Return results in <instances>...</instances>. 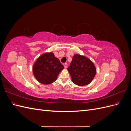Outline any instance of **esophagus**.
Instances as JSON below:
<instances>
[{
  "mask_svg": "<svg viewBox=\"0 0 131 131\" xmlns=\"http://www.w3.org/2000/svg\"><path fill=\"white\" fill-rule=\"evenodd\" d=\"M64 68H67V67H68V64H67V63H64Z\"/></svg>",
  "mask_w": 131,
  "mask_h": 131,
  "instance_id": "1",
  "label": "esophagus"
}]
</instances>
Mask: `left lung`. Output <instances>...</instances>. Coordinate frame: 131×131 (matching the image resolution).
I'll return each instance as SVG.
<instances>
[{
  "mask_svg": "<svg viewBox=\"0 0 131 131\" xmlns=\"http://www.w3.org/2000/svg\"><path fill=\"white\" fill-rule=\"evenodd\" d=\"M68 71L74 84L83 86L89 85L93 80L97 69L90 59L79 54H75Z\"/></svg>",
  "mask_w": 131,
  "mask_h": 131,
  "instance_id": "8db88e82",
  "label": "left lung"
}]
</instances>
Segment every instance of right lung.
I'll return each instance as SVG.
<instances>
[{
  "label": "right lung",
  "mask_w": 131,
  "mask_h": 131,
  "mask_svg": "<svg viewBox=\"0 0 131 131\" xmlns=\"http://www.w3.org/2000/svg\"><path fill=\"white\" fill-rule=\"evenodd\" d=\"M64 69L58 58L52 52L39 56L33 66V73L36 80L43 85H49L57 80L58 74Z\"/></svg>",
  "instance_id": "1"
}]
</instances>
